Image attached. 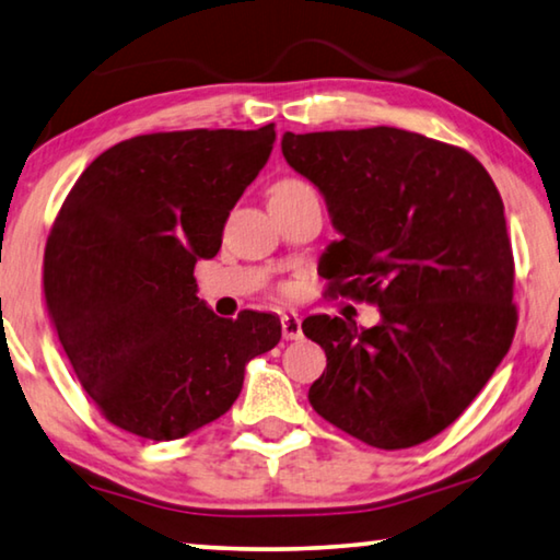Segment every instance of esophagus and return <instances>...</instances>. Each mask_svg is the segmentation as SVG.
<instances>
[{"instance_id": "obj_1", "label": "esophagus", "mask_w": 560, "mask_h": 560, "mask_svg": "<svg viewBox=\"0 0 560 560\" xmlns=\"http://www.w3.org/2000/svg\"><path fill=\"white\" fill-rule=\"evenodd\" d=\"M282 337L285 340H300L302 337V319L295 313L282 315Z\"/></svg>"}]
</instances>
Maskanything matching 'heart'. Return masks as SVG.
<instances>
[{
	"label": "heart",
	"mask_w": 560,
	"mask_h": 560,
	"mask_svg": "<svg viewBox=\"0 0 560 560\" xmlns=\"http://www.w3.org/2000/svg\"><path fill=\"white\" fill-rule=\"evenodd\" d=\"M292 188H307L305 183H300V180H282V183H278V186H275V190H292Z\"/></svg>",
	"instance_id": "obj_1"
}]
</instances>
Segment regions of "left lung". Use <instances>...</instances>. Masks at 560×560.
Segmentation results:
<instances>
[{
    "label": "left lung",
    "mask_w": 560,
    "mask_h": 560,
    "mask_svg": "<svg viewBox=\"0 0 560 560\" xmlns=\"http://www.w3.org/2000/svg\"><path fill=\"white\" fill-rule=\"evenodd\" d=\"M282 155L340 233L323 253L329 290L380 307L374 327L302 323L327 354L310 405L370 446L427 442L471 405L516 332L497 186L471 153L392 126L288 131Z\"/></svg>",
    "instance_id": "8db88e82"
}]
</instances>
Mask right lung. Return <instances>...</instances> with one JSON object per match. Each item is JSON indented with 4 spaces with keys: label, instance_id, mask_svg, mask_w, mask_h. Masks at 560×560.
I'll return each instance as SVG.
<instances>
[{
    "label": "right lung",
    "instance_id": "right-lung-1",
    "mask_svg": "<svg viewBox=\"0 0 560 560\" xmlns=\"http://www.w3.org/2000/svg\"><path fill=\"white\" fill-rule=\"evenodd\" d=\"M272 143L275 124L136 136L91 161L63 200L44 295L81 387L118 429L188 436L233 407L247 362L280 342L278 317H218L194 278Z\"/></svg>",
    "mask_w": 560,
    "mask_h": 560
}]
</instances>
